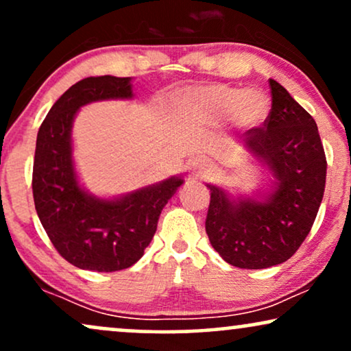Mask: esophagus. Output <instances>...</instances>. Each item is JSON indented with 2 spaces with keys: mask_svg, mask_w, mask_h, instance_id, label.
Listing matches in <instances>:
<instances>
[{
  "mask_svg": "<svg viewBox=\"0 0 351 351\" xmlns=\"http://www.w3.org/2000/svg\"><path fill=\"white\" fill-rule=\"evenodd\" d=\"M191 170L196 173V175H204L208 170V165L204 158H196V160L191 163Z\"/></svg>",
  "mask_w": 351,
  "mask_h": 351,
  "instance_id": "obj_1",
  "label": "esophagus"
}]
</instances>
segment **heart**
<instances>
[{
	"mask_svg": "<svg viewBox=\"0 0 351 351\" xmlns=\"http://www.w3.org/2000/svg\"><path fill=\"white\" fill-rule=\"evenodd\" d=\"M269 100L261 90H239L225 84H199L184 88L171 105V117L188 128L230 121L250 130L264 121Z\"/></svg>",
	"mask_w": 351,
	"mask_h": 351,
	"instance_id": "b5f03b06",
	"label": "heart"
}]
</instances>
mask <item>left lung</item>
<instances>
[{
	"mask_svg": "<svg viewBox=\"0 0 351 351\" xmlns=\"http://www.w3.org/2000/svg\"><path fill=\"white\" fill-rule=\"evenodd\" d=\"M263 128L245 132V152L272 175L264 194L230 193L207 183L208 241L225 263L267 269L285 263L308 237L326 188V154L311 114L274 79ZM264 173V171H263Z\"/></svg>",
	"mask_w": 351,
	"mask_h": 351,
	"instance_id": "8db88e82",
	"label": "left lung"
}]
</instances>
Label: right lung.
<instances>
[{
    "label": "right lung",
    "instance_id": "add662e5",
    "mask_svg": "<svg viewBox=\"0 0 351 351\" xmlns=\"http://www.w3.org/2000/svg\"><path fill=\"white\" fill-rule=\"evenodd\" d=\"M134 99L131 77H86L55 101L37 134L34 202L56 251L84 270L114 272L136 264L157 232L163 207L184 183L175 175L113 197L92 194L79 180L73 126L82 106Z\"/></svg>",
    "mask_w": 351,
    "mask_h": 351
}]
</instances>
